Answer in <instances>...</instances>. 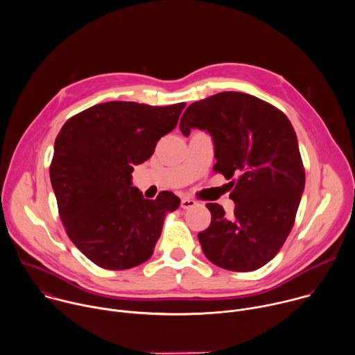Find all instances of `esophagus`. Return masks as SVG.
Wrapping results in <instances>:
<instances>
[{
    "label": "esophagus",
    "mask_w": 355,
    "mask_h": 355,
    "mask_svg": "<svg viewBox=\"0 0 355 355\" xmlns=\"http://www.w3.org/2000/svg\"><path fill=\"white\" fill-rule=\"evenodd\" d=\"M195 205H196V200H193L192 198H187V196L181 198V208L182 209H191Z\"/></svg>",
    "instance_id": "34e87169"
}]
</instances>
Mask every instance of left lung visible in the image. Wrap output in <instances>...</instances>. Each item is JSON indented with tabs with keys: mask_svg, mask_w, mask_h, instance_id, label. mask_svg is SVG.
<instances>
[{
	"mask_svg": "<svg viewBox=\"0 0 355 355\" xmlns=\"http://www.w3.org/2000/svg\"><path fill=\"white\" fill-rule=\"evenodd\" d=\"M211 133L215 171L232 180V215L207 204L212 220L198 233L205 256L229 271H254L271 261L295 222L305 188L296 133L278 108L244 92L225 91L191 104L180 122Z\"/></svg>",
	"mask_w": 355,
	"mask_h": 355,
	"instance_id": "8db88e82",
	"label": "left lung"
}]
</instances>
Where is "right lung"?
<instances>
[{
  "mask_svg": "<svg viewBox=\"0 0 355 355\" xmlns=\"http://www.w3.org/2000/svg\"><path fill=\"white\" fill-rule=\"evenodd\" d=\"M184 108L111 101L74 115L59 132L50 164L59 215L70 240L98 267L128 270L147 261L166 215L180 207L168 191L144 199L132 173Z\"/></svg>",
  "mask_w": 355,
  "mask_h": 355,
  "instance_id": "1",
  "label": "right lung"
}]
</instances>
